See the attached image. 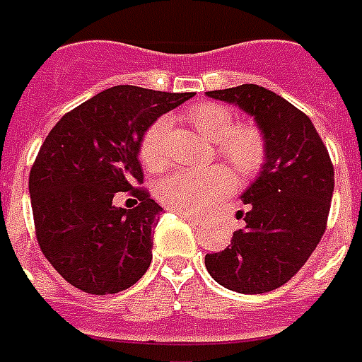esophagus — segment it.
Instances as JSON below:
<instances>
[{
  "label": "esophagus",
  "instance_id": "obj_1",
  "mask_svg": "<svg viewBox=\"0 0 362 362\" xmlns=\"http://www.w3.org/2000/svg\"><path fill=\"white\" fill-rule=\"evenodd\" d=\"M176 216H180L182 220H186V221H192V223H199V218L197 216H193V214H187V212H178V210H173Z\"/></svg>",
  "mask_w": 362,
  "mask_h": 362
}]
</instances>
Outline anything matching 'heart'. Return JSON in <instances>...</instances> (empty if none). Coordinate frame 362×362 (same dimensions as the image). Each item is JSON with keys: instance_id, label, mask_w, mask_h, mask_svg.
<instances>
[{"instance_id": "1", "label": "heart", "mask_w": 362, "mask_h": 362, "mask_svg": "<svg viewBox=\"0 0 362 362\" xmlns=\"http://www.w3.org/2000/svg\"><path fill=\"white\" fill-rule=\"evenodd\" d=\"M189 124L216 141V152L223 158L242 178L255 176L263 169L269 153L267 135L255 122L235 124V112L223 103L195 105L187 112ZM169 122H153L141 139L139 156L148 170H163L169 165L165 150V133ZM233 187V175L226 167L216 165L209 169H186L161 180L158 187L159 201L170 210L199 214L216 204Z\"/></svg>"}]
</instances>
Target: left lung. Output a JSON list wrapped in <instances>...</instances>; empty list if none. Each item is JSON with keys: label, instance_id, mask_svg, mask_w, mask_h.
<instances>
[{"label": "left lung", "instance_id": "8db88e82", "mask_svg": "<svg viewBox=\"0 0 362 362\" xmlns=\"http://www.w3.org/2000/svg\"><path fill=\"white\" fill-rule=\"evenodd\" d=\"M206 93L252 115L269 153L242 195L246 227L233 233L223 252L206 253L204 264L231 291H272L297 274L325 233L334 189L331 156L308 116L278 93L257 84Z\"/></svg>", "mask_w": 362, "mask_h": 362}]
</instances>
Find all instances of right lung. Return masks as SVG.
<instances>
[{
    "mask_svg": "<svg viewBox=\"0 0 362 362\" xmlns=\"http://www.w3.org/2000/svg\"><path fill=\"white\" fill-rule=\"evenodd\" d=\"M193 98L115 86L67 112L48 133L30 170L35 237L71 286L112 295L141 280L152 263V227L163 209L150 199L139 146L159 116ZM127 191L139 203L112 204Z\"/></svg>",
    "mask_w": 362,
    "mask_h": 362,
    "instance_id": "1",
    "label": "right lung"
}]
</instances>
